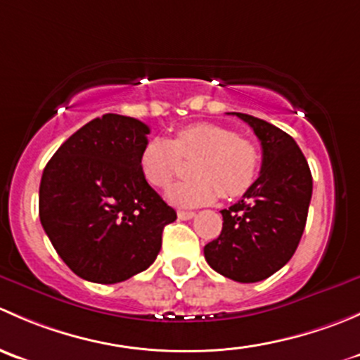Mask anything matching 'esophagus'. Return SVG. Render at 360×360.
Masks as SVG:
<instances>
[{"label":"esophagus","instance_id":"1","mask_svg":"<svg viewBox=\"0 0 360 360\" xmlns=\"http://www.w3.org/2000/svg\"><path fill=\"white\" fill-rule=\"evenodd\" d=\"M193 216H195V212H191V210H179V212H177V217H179L181 221H188V219H191Z\"/></svg>","mask_w":360,"mask_h":360}]
</instances>
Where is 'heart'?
I'll use <instances>...</instances> for the list:
<instances>
[{"label":"heart","mask_w":360,"mask_h":360,"mask_svg":"<svg viewBox=\"0 0 360 360\" xmlns=\"http://www.w3.org/2000/svg\"><path fill=\"white\" fill-rule=\"evenodd\" d=\"M191 167L193 179L181 181L167 191L179 207H198L223 197L231 200L252 186L259 170V150L252 141L217 123H193L177 130L172 141L151 137L144 144L139 167L144 179L155 188H167L183 169Z\"/></svg>","instance_id":"obj_1"}]
</instances>
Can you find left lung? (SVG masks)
<instances>
[{"label": "left lung", "mask_w": 360, "mask_h": 360, "mask_svg": "<svg viewBox=\"0 0 360 360\" xmlns=\"http://www.w3.org/2000/svg\"><path fill=\"white\" fill-rule=\"evenodd\" d=\"M263 150L259 177L235 205L223 209V230L203 248L212 270L235 282H259L296 252L307 224L311 172L296 141L278 127L235 112Z\"/></svg>", "instance_id": "1"}]
</instances>
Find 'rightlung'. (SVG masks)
I'll use <instances>...</instances> for the list:
<instances>
[{
	"label": "right lung",
	"mask_w": 360,
	"mask_h": 360,
	"mask_svg": "<svg viewBox=\"0 0 360 360\" xmlns=\"http://www.w3.org/2000/svg\"><path fill=\"white\" fill-rule=\"evenodd\" d=\"M150 127L103 115L56 151L39 184V221L78 277L116 284L157 259L176 210L148 184L139 157Z\"/></svg>",
	"instance_id": "add662e5"
}]
</instances>
